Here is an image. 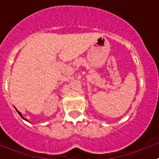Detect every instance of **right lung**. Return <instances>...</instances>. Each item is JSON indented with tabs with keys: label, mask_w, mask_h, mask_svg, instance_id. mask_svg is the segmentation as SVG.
<instances>
[{
	"label": "right lung",
	"mask_w": 159,
	"mask_h": 159,
	"mask_svg": "<svg viewBox=\"0 0 159 159\" xmlns=\"http://www.w3.org/2000/svg\"><path fill=\"white\" fill-rule=\"evenodd\" d=\"M16 111H17V112H18V114H19L20 116V117H21V118H22V119H25V120H26V121H28L27 119H25V118H24V117H23V116H22V114H21V113H20V111H18V110H17V109H16Z\"/></svg>",
	"instance_id": "right-lung-1"
}]
</instances>
